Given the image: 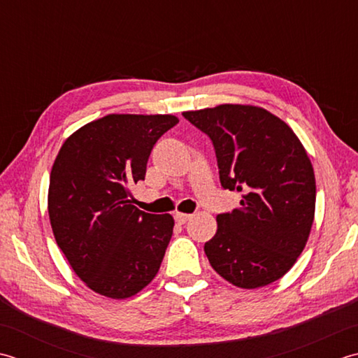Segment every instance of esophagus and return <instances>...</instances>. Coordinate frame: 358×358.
I'll use <instances>...</instances> for the list:
<instances>
[{
	"label": "esophagus",
	"instance_id": "1",
	"mask_svg": "<svg viewBox=\"0 0 358 358\" xmlns=\"http://www.w3.org/2000/svg\"><path fill=\"white\" fill-rule=\"evenodd\" d=\"M193 215L189 213H180V211H178L176 215H174V220H176L178 224H185L188 220H192Z\"/></svg>",
	"mask_w": 358,
	"mask_h": 358
}]
</instances>
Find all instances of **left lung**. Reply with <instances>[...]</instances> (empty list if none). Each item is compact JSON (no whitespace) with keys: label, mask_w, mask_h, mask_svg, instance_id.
<instances>
[{"label":"left lung","mask_w":358,"mask_h":358,"mask_svg":"<svg viewBox=\"0 0 358 358\" xmlns=\"http://www.w3.org/2000/svg\"><path fill=\"white\" fill-rule=\"evenodd\" d=\"M184 117L215 145L224 188L243 193L241 207L216 216L203 245L211 267L241 289L286 275L308 243L315 216V174L286 122L255 105L224 103Z\"/></svg>","instance_id":"1"}]
</instances>
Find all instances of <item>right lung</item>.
<instances>
[{
    "mask_svg": "<svg viewBox=\"0 0 358 358\" xmlns=\"http://www.w3.org/2000/svg\"><path fill=\"white\" fill-rule=\"evenodd\" d=\"M171 114H108L63 142L50 170L48 211L57 245L87 287L113 300L155 280L169 245L173 216L133 206L129 187L145 179Z\"/></svg>",
    "mask_w": 358,
    "mask_h": 358,
    "instance_id": "right-lung-1",
    "label": "right lung"
}]
</instances>
